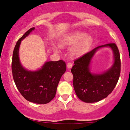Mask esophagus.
<instances>
[{
    "label": "esophagus",
    "mask_w": 130,
    "mask_h": 130,
    "mask_svg": "<svg viewBox=\"0 0 130 130\" xmlns=\"http://www.w3.org/2000/svg\"><path fill=\"white\" fill-rule=\"evenodd\" d=\"M72 66H73V63H72V62H69V63H67V68H68V69L72 68Z\"/></svg>",
    "instance_id": "obj_1"
}]
</instances>
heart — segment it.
<instances>
[{
    "mask_svg": "<svg viewBox=\"0 0 130 130\" xmlns=\"http://www.w3.org/2000/svg\"><path fill=\"white\" fill-rule=\"evenodd\" d=\"M92 42V37L82 32H75L67 35L61 42L62 45H72L75 44L70 50L73 57L79 56L87 50Z\"/></svg>",
    "mask_w": 130,
    "mask_h": 130,
    "instance_id": "b5f03b06",
    "label": "heart"
}]
</instances>
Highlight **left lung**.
<instances>
[{
	"label": "left lung",
	"instance_id": "left-lung-1",
	"mask_svg": "<svg viewBox=\"0 0 130 130\" xmlns=\"http://www.w3.org/2000/svg\"><path fill=\"white\" fill-rule=\"evenodd\" d=\"M108 46L113 50L115 63L109 70L102 74L90 72L91 58L99 48ZM71 69L73 75V87L77 97L87 103L96 102L105 98L115 88L121 72V60L118 48L115 43H109L95 48L74 60Z\"/></svg>",
	"mask_w": 130,
	"mask_h": 130
}]
</instances>
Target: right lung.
Segmentation results:
<instances>
[{
  "instance_id": "1",
  "label": "right lung",
  "mask_w": 130,
  "mask_h": 130,
  "mask_svg": "<svg viewBox=\"0 0 130 130\" xmlns=\"http://www.w3.org/2000/svg\"><path fill=\"white\" fill-rule=\"evenodd\" d=\"M35 29L31 28L18 41L14 48L12 60V72L17 88L22 96L29 102L45 104L55 97L60 78L66 70L63 60L47 61L40 70L32 72L22 66L19 58L21 41Z\"/></svg>"
}]
</instances>
